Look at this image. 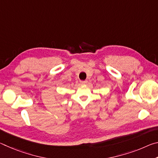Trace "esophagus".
Listing matches in <instances>:
<instances>
[{"label":"esophagus","mask_w":158,"mask_h":158,"mask_svg":"<svg viewBox=\"0 0 158 158\" xmlns=\"http://www.w3.org/2000/svg\"><path fill=\"white\" fill-rule=\"evenodd\" d=\"M87 82H88L87 80H85V81H80L81 84H86Z\"/></svg>","instance_id":"obj_1"}]
</instances>
